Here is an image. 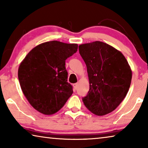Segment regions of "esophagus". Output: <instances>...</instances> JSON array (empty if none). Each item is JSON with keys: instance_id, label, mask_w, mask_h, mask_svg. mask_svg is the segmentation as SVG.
<instances>
[{"instance_id": "1", "label": "esophagus", "mask_w": 148, "mask_h": 148, "mask_svg": "<svg viewBox=\"0 0 148 148\" xmlns=\"http://www.w3.org/2000/svg\"><path fill=\"white\" fill-rule=\"evenodd\" d=\"M77 86H78V84L76 83V84H73V87H74V89H77Z\"/></svg>"}]
</instances>
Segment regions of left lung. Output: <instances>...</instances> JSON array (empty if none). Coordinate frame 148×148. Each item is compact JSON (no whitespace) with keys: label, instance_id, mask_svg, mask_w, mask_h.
I'll use <instances>...</instances> for the list:
<instances>
[{"label":"left lung","instance_id":"obj_1","mask_svg":"<svg viewBox=\"0 0 148 148\" xmlns=\"http://www.w3.org/2000/svg\"><path fill=\"white\" fill-rule=\"evenodd\" d=\"M86 62L89 91L82 101L90 112L104 116L113 112L126 97L132 71L121 51L104 42L95 41L79 46Z\"/></svg>","mask_w":148,"mask_h":148}]
</instances>
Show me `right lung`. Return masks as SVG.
I'll use <instances>...</instances> for the list:
<instances>
[{"label":"right lung","instance_id":"right-lung-1","mask_svg":"<svg viewBox=\"0 0 148 148\" xmlns=\"http://www.w3.org/2000/svg\"><path fill=\"white\" fill-rule=\"evenodd\" d=\"M77 49V44L44 42L32 48L20 63L18 78L21 90L40 113L56 114L72 95L65 61Z\"/></svg>","mask_w":148,"mask_h":148}]
</instances>
